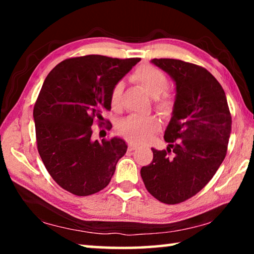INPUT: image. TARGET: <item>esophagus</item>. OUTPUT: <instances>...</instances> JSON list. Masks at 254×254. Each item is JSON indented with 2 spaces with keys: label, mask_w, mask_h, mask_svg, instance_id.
Returning a JSON list of instances; mask_svg holds the SVG:
<instances>
[{
  "label": "esophagus",
  "mask_w": 254,
  "mask_h": 254,
  "mask_svg": "<svg viewBox=\"0 0 254 254\" xmlns=\"http://www.w3.org/2000/svg\"><path fill=\"white\" fill-rule=\"evenodd\" d=\"M137 148H139V145H136V144H134V143H128V145H127L128 151H133V150H135V149H137Z\"/></svg>",
  "instance_id": "1"
}]
</instances>
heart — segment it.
Returning <instances> with one entry per match:
<instances>
[{
  "instance_id": "1",
  "label": "heart",
  "mask_w": 254,
  "mask_h": 254,
  "mask_svg": "<svg viewBox=\"0 0 254 254\" xmlns=\"http://www.w3.org/2000/svg\"><path fill=\"white\" fill-rule=\"evenodd\" d=\"M132 79L140 84L156 100V105L160 110H168L171 106V96L166 93L168 79L163 72L151 65H141L132 74ZM124 84L118 81L113 85L110 94V104L113 110H117L121 101ZM160 128V123L154 117H141L128 115L118 123L117 131L120 135L130 142L140 143L148 140L153 133Z\"/></svg>"
}]
</instances>
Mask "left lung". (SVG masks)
Listing matches in <instances>:
<instances>
[{
	"instance_id": "8db88e82",
	"label": "left lung",
	"mask_w": 254,
	"mask_h": 254,
	"mask_svg": "<svg viewBox=\"0 0 254 254\" xmlns=\"http://www.w3.org/2000/svg\"><path fill=\"white\" fill-rule=\"evenodd\" d=\"M151 63L175 80L176 100L165 131L168 147L152 149V162L141 168V177L154 198L174 205L195 196L220 168L232 117L224 89L207 69L178 59Z\"/></svg>"
}]
</instances>
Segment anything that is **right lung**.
<instances>
[{
    "label": "right lung",
    "instance_id": "right-lung-1",
    "mask_svg": "<svg viewBox=\"0 0 254 254\" xmlns=\"http://www.w3.org/2000/svg\"><path fill=\"white\" fill-rule=\"evenodd\" d=\"M139 62L88 55L64 60L46 77L33 107L37 148L65 190L88 196L110 184L127 145L120 137L92 140V126H102L112 87Z\"/></svg>",
    "mask_w": 254,
    "mask_h": 254
}]
</instances>
